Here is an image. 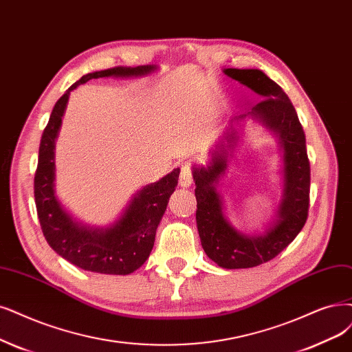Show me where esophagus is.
<instances>
[{"label":"esophagus","instance_id":"esophagus-1","mask_svg":"<svg viewBox=\"0 0 352 352\" xmlns=\"http://www.w3.org/2000/svg\"><path fill=\"white\" fill-rule=\"evenodd\" d=\"M191 184H192V169L190 164H184L181 166V173H179V186L187 188Z\"/></svg>","mask_w":352,"mask_h":352}]
</instances>
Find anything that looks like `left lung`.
Masks as SVG:
<instances>
[{
  "label": "left lung",
  "instance_id": "1",
  "mask_svg": "<svg viewBox=\"0 0 352 352\" xmlns=\"http://www.w3.org/2000/svg\"><path fill=\"white\" fill-rule=\"evenodd\" d=\"M254 93L264 98L252 110L233 120L242 122L251 116L277 135L284 158V191L278 219L261 235H245L233 228L223 216L222 197L216 190L219 178L225 174L228 149L238 139L232 129L226 133L228 145L217 146L207 166H194L197 199V229L201 246L212 261L228 270L252 268L268 263L294 241L307 220L310 192V164L306 151V136L296 109L283 88L259 69L223 71Z\"/></svg>",
  "mask_w": 352,
  "mask_h": 352
}]
</instances>
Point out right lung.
I'll list each match as a JSON object with an SVG mask.
<instances>
[{
    "label": "right lung",
    "mask_w": 352,
    "mask_h": 352,
    "mask_svg": "<svg viewBox=\"0 0 352 352\" xmlns=\"http://www.w3.org/2000/svg\"><path fill=\"white\" fill-rule=\"evenodd\" d=\"M153 65L116 67L84 75L55 104L43 130L34 174V200L38 222L50 248L75 267L100 274L127 276L146 261L155 233L166 204L178 184L179 168L156 183L143 187L127 206L123 216L109 228L85 226L65 212L55 196V139L71 91L93 78L142 76L153 72Z\"/></svg>",
    "instance_id": "1"
}]
</instances>
